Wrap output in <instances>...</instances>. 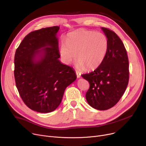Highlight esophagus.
I'll return each mask as SVG.
<instances>
[{"mask_svg": "<svg viewBox=\"0 0 146 146\" xmlns=\"http://www.w3.org/2000/svg\"><path fill=\"white\" fill-rule=\"evenodd\" d=\"M76 76H77V78H80L81 73H80V72L76 71Z\"/></svg>", "mask_w": 146, "mask_h": 146, "instance_id": "esophagus-1", "label": "esophagus"}]
</instances>
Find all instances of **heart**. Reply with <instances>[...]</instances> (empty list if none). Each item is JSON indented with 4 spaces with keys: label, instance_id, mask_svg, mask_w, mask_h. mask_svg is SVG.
I'll list each match as a JSON object with an SVG mask.
<instances>
[{
    "label": "heart",
    "instance_id": "heart-1",
    "mask_svg": "<svg viewBox=\"0 0 146 146\" xmlns=\"http://www.w3.org/2000/svg\"><path fill=\"white\" fill-rule=\"evenodd\" d=\"M108 47V41L102 33L78 29L69 33L66 42L61 44L60 54L69 64L77 57V66L90 70L98 67L103 61Z\"/></svg>",
    "mask_w": 146,
    "mask_h": 146
}]
</instances>
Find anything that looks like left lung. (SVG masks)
Here are the masks:
<instances>
[{"label":"left lung","mask_w":146,"mask_h":146,"mask_svg":"<svg viewBox=\"0 0 146 146\" xmlns=\"http://www.w3.org/2000/svg\"><path fill=\"white\" fill-rule=\"evenodd\" d=\"M101 29L108 41L105 56L94 72L82 76L90 85L86 94L88 103L95 109L106 110L115 105L125 92L129 80V62L119 36L108 28Z\"/></svg>","instance_id":"obj_1"}]
</instances>
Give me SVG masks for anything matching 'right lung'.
<instances>
[{
	"label": "right lung",
	"mask_w": 146,
	"mask_h": 146,
	"mask_svg": "<svg viewBox=\"0 0 146 146\" xmlns=\"http://www.w3.org/2000/svg\"><path fill=\"white\" fill-rule=\"evenodd\" d=\"M59 28L55 26L30 33L15 52L16 86L25 104L38 112L54 111L66 88L77 78L72 67L58 60Z\"/></svg>",
	"instance_id": "obj_1"
}]
</instances>
